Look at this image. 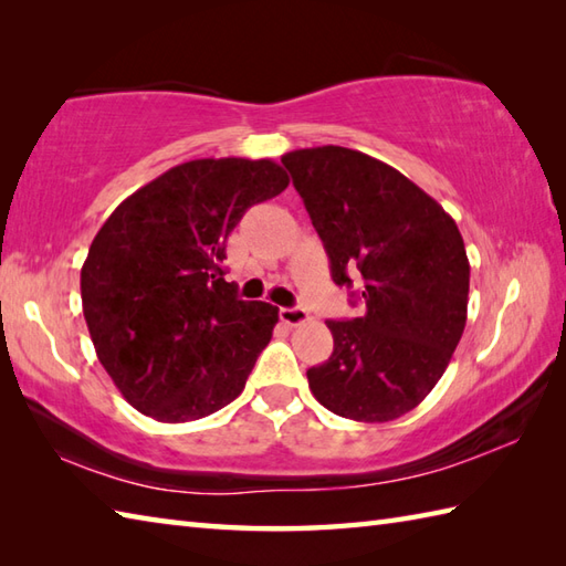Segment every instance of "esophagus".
<instances>
[{
  "label": "esophagus",
  "mask_w": 566,
  "mask_h": 566,
  "mask_svg": "<svg viewBox=\"0 0 566 566\" xmlns=\"http://www.w3.org/2000/svg\"><path fill=\"white\" fill-rule=\"evenodd\" d=\"M280 318L286 323V326H302V323L308 321V311L302 306L280 308Z\"/></svg>",
  "instance_id": "obj_1"
}]
</instances>
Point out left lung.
<instances>
[{
    "mask_svg": "<svg viewBox=\"0 0 566 566\" xmlns=\"http://www.w3.org/2000/svg\"><path fill=\"white\" fill-rule=\"evenodd\" d=\"M335 284H363L365 314L326 321L333 355L306 371L321 406L387 423L426 399L467 323L469 260L452 216L391 165L321 146L282 155Z\"/></svg>",
    "mask_w": 566,
    "mask_h": 566,
    "instance_id": "1",
    "label": "left lung"
}]
</instances>
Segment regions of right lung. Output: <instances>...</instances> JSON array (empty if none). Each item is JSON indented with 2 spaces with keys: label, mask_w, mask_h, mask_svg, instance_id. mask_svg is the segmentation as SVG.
<instances>
[{
  "label": "right lung",
  "mask_w": 566,
  "mask_h": 566,
  "mask_svg": "<svg viewBox=\"0 0 566 566\" xmlns=\"http://www.w3.org/2000/svg\"><path fill=\"white\" fill-rule=\"evenodd\" d=\"M286 185L274 160H189L124 199L94 235L82 314L99 363L143 416L187 423L245 389L280 308L235 296L226 240Z\"/></svg>",
  "instance_id": "1"
}]
</instances>
